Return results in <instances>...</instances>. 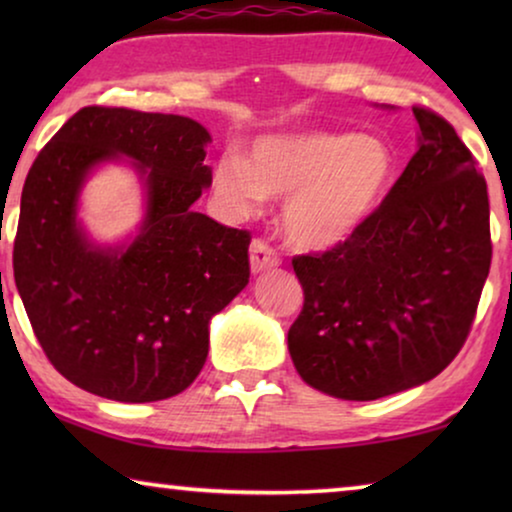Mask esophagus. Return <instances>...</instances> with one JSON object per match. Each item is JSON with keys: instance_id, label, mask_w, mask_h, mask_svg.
Instances as JSON below:
<instances>
[{"instance_id": "esophagus-1", "label": "esophagus", "mask_w": 512, "mask_h": 512, "mask_svg": "<svg viewBox=\"0 0 512 512\" xmlns=\"http://www.w3.org/2000/svg\"><path fill=\"white\" fill-rule=\"evenodd\" d=\"M249 263L254 272H263L282 263V256H279L265 240H254L249 247Z\"/></svg>"}]
</instances>
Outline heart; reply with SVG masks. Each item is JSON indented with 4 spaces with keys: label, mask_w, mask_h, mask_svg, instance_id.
<instances>
[{
    "label": "heart",
    "mask_w": 512,
    "mask_h": 512,
    "mask_svg": "<svg viewBox=\"0 0 512 512\" xmlns=\"http://www.w3.org/2000/svg\"><path fill=\"white\" fill-rule=\"evenodd\" d=\"M398 170L380 137L354 130H300L261 137L249 160L226 153L214 172L219 198L254 214L268 195L286 198L282 226L300 249H331L373 219Z\"/></svg>",
    "instance_id": "obj_1"
}]
</instances>
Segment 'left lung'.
<instances>
[{"instance_id": "1", "label": "left lung", "mask_w": 512, "mask_h": 512, "mask_svg": "<svg viewBox=\"0 0 512 512\" xmlns=\"http://www.w3.org/2000/svg\"><path fill=\"white\" fill-rule=\"evenodd\" d=\"M419 149L352 237L293 256L303 310L289 352L310 387L375 401L450 366L492 263L487 181L443 116L412 107Z\"/></svg>"}]
</instances>
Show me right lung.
<instances>
[{
	"mask_svg": "<svg viewBox=\"0 0 512 512\" xmlns=\"http://www.w3.org/2000/svg\"><path fill=\"white\" fill-rule=\"evenodd\" d=\"M207 142L193 118L93 104L27 172L13 277L48 361L90 394L121 403L181 394L205 366L209 319L249 282V230L193 209L212 184ZM116 155L138 163L147 219L128 248L97 250L75 200L85 174Z\"/></svg>",
	"mask_w": 512,
	"mask_h": 512,
	"instance_id": "add662e5",
	"label": "right lung"
}]
</instances>
